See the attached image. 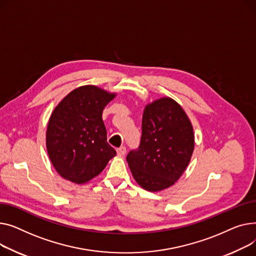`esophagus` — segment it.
I'll list each match as a JSON object with an SVG mask.
<instances>
[{
  "label": "esophagus",
  "mask_w": 256,
  "mask_h": 256,
  "mask_svg": "<svg viewBox=\"0 0 256 256\" xmlns=\"http://www.w3.org/2000/svg\"><path fill=\"white\" fill-rule=\"evenodd\" d=\"M116 154H118V156H120V157L125 156V154H126V148H125V146L118 148L116 150Z\"/></svg>",
  "instance_id": "34e87169"
}]
</instances>
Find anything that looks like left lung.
Returning <instances> with one entry per match:
<instances>
[{"label": "left lung", "instance_id": "obj_1", "mask_svg": "<svg viewBox=\"0 0 256 256\" xmlns=\"http://www.w3.org/2000/svg\"><path fill=\"white\" fill-rule=\"evenodd\" d=\"M194 144L190 118L176 100L161 97L148 103L140 146L126 158L135 182L151 192L172 187L186 170Z\"/></svg>", "mask_w": 256, "mask_h": 256}]
</instances>
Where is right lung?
Listing matches in <instances>:
<instances>
[{
    "instance_id": "right-lung-1",
    "label": "right lung",
    "mask_w": 256,
    "mask_h": 256,
    "mask_svg": "<svg viewBox=\"0 0 256 256\" xmlns=\"http://www.w3.org/2000/svg\"><path fill=\"white\" fill-rule=\"evenodd\" d=\"M116 96L86 84L74 88L52 110L45 138L48 154L56 172L69 182H90L116 156L102 120L104 108Z\"/></svg>"
}]
</instances>
